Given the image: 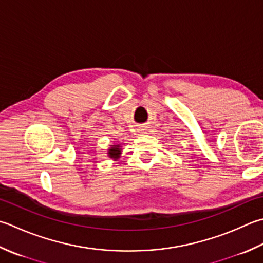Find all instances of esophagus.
I'll use <instances>...</instances> for the list:
<instances>
[{"label":"esophagus","instance_id":"1","mask_svg":"<svg viewBox=\"0 0 263 263\" xmlns=\"http://www.w3.org/2000/svg\"><path fill=\"white\" fill-rule=\"evenodd\" d=\"M139 133H141V135H142V133H146V128L145 127H141L140 130H139Z\"/></svg>","mask_w":263,"mask_h":263}]
</instances>
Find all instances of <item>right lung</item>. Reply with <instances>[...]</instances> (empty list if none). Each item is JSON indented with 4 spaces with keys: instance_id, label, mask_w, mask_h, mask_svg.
Segmentation results:
<instances>
[{
    "instance_id": "1",
    "label": "right lung",
    "mask_w": 263,
    "mask_h": 263,
    "mask_svg": "<svg viewBox=\"0 0 263 263\" xmlns=\"http://www.w3.org/2000/svg\"><path fill=\"white\" fill-rule=\"evenodd\" d=\"M122 152H123L122 146L121 145H115V143H114V145H110L109 148H108L107 155L109 158L114 159V161H117V159L121 157Z\"/></svg>"
}]
</instances>
